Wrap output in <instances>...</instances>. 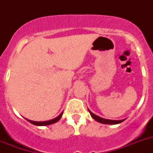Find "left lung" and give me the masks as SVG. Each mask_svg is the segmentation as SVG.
<instances>
[{
	"instance_id": "8db88e82",
	"label": "left lung",
	"mask_w": 153,
	"mask_h": 153,
	"mask_svg": "<svg viewBox=\"0 0 153 153\" xmlns=\"http://www.w3.org/2000/svg\"><path fill=\"white\" fill-rule=\"evenodd\" d=\"M89 112H90V115H91V117H93L96 121L99 123H103V124H118L120 123L123 122L125 120H106V119H103V118H101V117H98L97 115L93 114L91 111H90V109H88Z\"/></svg>"
}]
</instances>
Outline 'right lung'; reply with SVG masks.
I'll return each instance as SVG.
<instances>
[{
	"label": "right lung",
	"instance_id": "obj_1",
	"mask_svg": "<svg viewBox=\"0 0 153 153\" xmlns=\"http://www.w3.org/2000/svg\"><path fill=\"white\" fill-rule=\"evenodd\" d=\"M62 115H63V113H60V114L57 117H56V118L53 119V120H48V121H44V122H36V121H32V120H27V119H26V120H27L28 122H30V123L33 124V125L35 126H47V125H51V124H53V123H56L57 121H59L60 119L61 118Z\"/></svg>",
	"mask_w": 153,
	"mask_h": 153
}]
</instances>
